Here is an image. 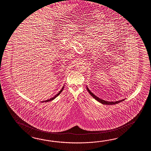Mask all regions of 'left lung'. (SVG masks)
I'll return each mask as SVG.
<instances>
[{"label":"left lung","instance_id":"1","mask_svg":"<svg viewBox=\"0 0 151 151\" xmlns=\"http://www.w3.org/2000/svg\"><path fill=\"white\" fill-rule=\"evenodd\" d=\"M87 90L88 91V92L90 93V94L93 96L94 99H96L97 101H98L100 103H102L103 104H105V105H114V104H118V103H120V102H122V101L124 100V99H123L122 100H119V101H115V102L114 101V102L113 101H111H111H105V100H102L101 99H100L99 98L96 96L94 94H93V93H92L90 91V90L88 88V87H87Z\"/></svg>","mask_w":151,"mask_h":151}]
</instances>
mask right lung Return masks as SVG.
<instances>
[{"instance_id": "add662e5", "label": "right lung", "mask_w": 151, "mask_h": 151, "mask_svg": "<svg viewBox=\"0 0 151 151\" xmlns=\"http://www.w3.org/2000/svg\"><path fill=\"white\" fill-rule=\"evenodd\" d=\"M64 86L63 87V88H61V90L59 91V92L58 93V94H57L55 96H53V97H52V98H50V99L48 100H45V101H42V103H44V102H48V101H51V100H52L54 99H55L57 96H58L60 94V93H61V92L63 91V89H64Z\"/></svg>"}]
</instances>
